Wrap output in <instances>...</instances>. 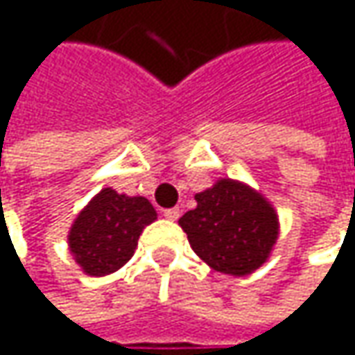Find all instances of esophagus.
Segmentation results:
<instances>
[{"instance_id": "34e87169", "label": "esophagus", "mask_w": 355, "mask_h": 355, "mask_svg": "<svg viewBox=\"0 0 355 355\" xmlns=\"http://www.w3.org/2000/svg\"><path fill=\"white\" fill-rule=\"evenodd\" d=\"M162 216H164L166 220H173V222H175V220H178V216H180V209H178V207H168V209L162 211Z\"/></svg>"}]
</instances>
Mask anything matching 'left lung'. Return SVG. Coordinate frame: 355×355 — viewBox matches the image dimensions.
<instances>
[{"mask_svg": "<svg viewBox=\"0 0 355 355\" xmlns=\"http://www.w3.org/2000/svg\"><path fill=\"white\" fill-rule=\"evenodd\" d=\"M197 207L178 224L189 245L211 269L248 275L259 269L277 241V216L263 195L247 184L222 178L195 195Z\"/></svg>", "mask_w": 355, "mask_h": 355, "instance_id": "obj_1", "label": "left lung"}]
</instances>
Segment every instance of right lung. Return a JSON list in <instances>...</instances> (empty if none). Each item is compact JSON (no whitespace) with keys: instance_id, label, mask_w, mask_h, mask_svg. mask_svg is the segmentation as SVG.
Wrapping results in <instances>:
<instances>
[{"instance_id":"obj_1","label":"right lung","mask_w":355,"mask_h":355,"mask_svg":"<svg viewBox=\"0 0 355 355\" xmlns=\"http://www.w3.org/2000/svg\"><path fill=\"white\" fill-rule=\"evenodd\" d=\"M154 220L156 209L146 197L103 189L76 218L69 250L88 275H108L133 257L139 234Z\"/></svg>"}]
</instances>
